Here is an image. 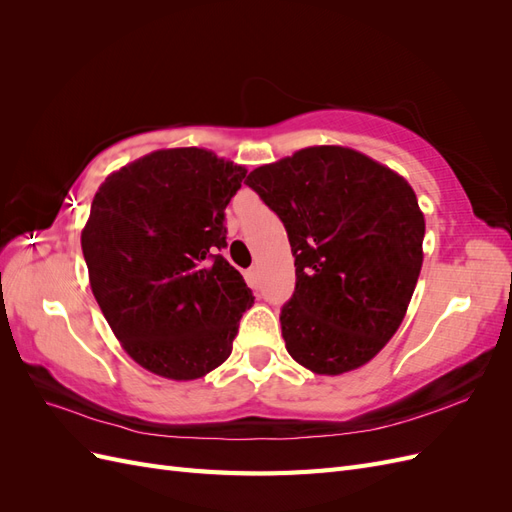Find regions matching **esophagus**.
Instances as JSON below:
<instances>
[{"label": "esophagus", "instance_id": "esophagus-1", "mask_svg": "<svg viewBox=\"0 0 512 512\" xmlns=\"http://www.w3.org/2000/svg\"><path fill=\"white\" fill-rule=\"evenodd\" d=\"M247 282H250L252 286L258 284V269L256 267H252L250 271H247Z\"/></svg>", "mask_w": 512, "mask_h": 512}]
</instances>
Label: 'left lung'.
Segmentation results:
<instances>
[{
    "mask_svg": "<svg viewBox=\"0 0 512 512\" xmlns=\"http://www.w3.org/2000/svg\"><path fill=\"white\" fill-rule=\"evenodd\" d=\"M247 185L288 232L297 286L286 350L320 376L369 363L397 333L423 267L425 218L410 183L361 151L307 147Z\"/></svg>",
    "mask_w": 512,
    "mask_h": 512,
    "instance_id": "1",
    "label": "left lung"
}]
</instances>
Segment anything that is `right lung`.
I'll use <instances>...</instances> for the list:
<instances>
[{
  "instance_id": "add662e5",
  "label": "right lung",
  "mask_w": 512,
  "mask_h": 512,
  "mask_svg": "<svg viewBox=\"0 0 512 512\" xmlns=\"http://www.w3.org/2000/svg\"><path fill=\"white\" fill-rule=\"evenodd\" d=\"M245 173L209 149H158L94 196L81 232L91 292L121 348L151 374L196 380L232 352L254 297L218 252Z\"/></svg>"
}]
</instances>
